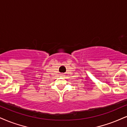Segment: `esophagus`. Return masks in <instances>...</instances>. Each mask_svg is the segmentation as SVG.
<instances>
[{
  "label": "esophagus",
  "mask_w": 127,
  "mask_h": 127,
  "mask_svg": "<svg viewBox=\"0 0 127 127\" xmlns=\"http://www.w3.org/2000/svg\"><path fill=\"white\" fill-rule=\"evenodd\" d=\"M61 76H62V77H64V76H65V75H64V74H61Z\"/></svg>",
  "instance_id": "esophagus-1"
}]
</instances>
